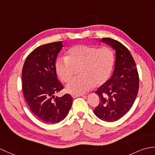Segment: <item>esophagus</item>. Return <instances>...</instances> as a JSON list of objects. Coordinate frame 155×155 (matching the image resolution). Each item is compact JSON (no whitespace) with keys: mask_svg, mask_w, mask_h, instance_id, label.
I'll return each mask as SVG.
<instances>
[{"mask_svg":"<svg viewBox=\"0 0 155 155\" xmlns=\"http://www.w3.org/2000/svg\"><path fill=\"white\" fill-rule=\"evenodd\" d=\"M84 94H72V97H73V98H77V97H80V96H84Z\"/></svg>","mask_w":155,"mask_h":155,"instance_id":"esophagus-1","label":"esophagus"}]
</instances>
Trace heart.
Instances as JSON below:
<instances>
[{
	"label": "heart",
	"instance_id": "b5f03b06",
	"mask_svg": "<svg viewBox=\"0 0 155 155\" xmlns=\"http://www.w3.org/2000/svg\"><path fill=\"white\" fill-rule=\"evenodd\" d=\"M114 64V55L107 48L78 45L67 51L66 57H59L55 63L56 74L61 81L68 82L73 77L74 68L81 76L76 77L66 86V91L73 94H82L95 84L101 85L110 77Z\"/></svg>",
	"mask_w": 155,
	"mask_h": 155
}]
</instances>
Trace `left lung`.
I'll return each instance as SVG.
<instances>
[{
    "label": "left lung",
    "instance_id": "1",
    "mask_svg": "<svg viewBox=\"0 0 155 155\" xmlns=\"http://www.w3.org/2000/svg\"><path fill=\"white\" fill-rule=\"evenodd\" d=\"M116 53L111 77L98 88L99 105L94 113L101 120L114 122L126 114L134 104L139 91V74L135 61L125 47L111 38H102Z\"/></svg>",
    "mask_w": 155,
    "mask_h": 155
}]
</instances>
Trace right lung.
<instances>
[{
	"mask_svg": "<svg viewBox=\"0 0 155 155\" xmlns=\"http://www.w3.org/2000/svg\"><path fill=\"white\" fill-rule=\"evenodd\" d=\"M62 48V41L39 46L28 56L22 69L25 100L32 113L48 124L63 120L73 103L69 94L54 99L55 94L63 88L57 80L55 69L57 55Z\"/></svg>",
	"mask_w": 155,
	"mask_h": 155,
	"instance_id": "obj_1",
	"label": "right lung"
}]
</instances>
